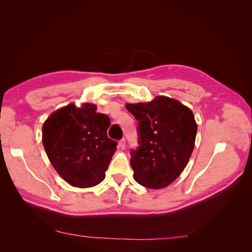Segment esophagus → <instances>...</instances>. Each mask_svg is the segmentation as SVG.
<instances>
[{"instance_id": "1", "label": "esophagus", "mask_w": 252, "mask_h": 252, "mask_svg": "<svg viewBox=\"0 0 252 252\" xmlns=\"http://www.w3.org/2000/svg\"><path fill=\"white\" fill-rule=\"evenodd\" d=\"M119 147L121 149H124L126 147V141H125V139H122V140L119 141Z\"/></svg>"}]
</instances>
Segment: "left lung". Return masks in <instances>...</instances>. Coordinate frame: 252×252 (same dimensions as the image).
<instances>
[{"label": "left lung", "mask_w": 252, "mask_h": 252, "mask_svg": "<svg viewBox=\"0 0 252 252\" xmlns=\"http://www.w3.org/2000/svg\"><path fill=\"white\" fill-rule=\"evenodd\" d=\"M126 108L139 121V146L130 150L135 182L151 189L168 186L192 154L197 129L192 111L167 96Z\"/></svg>", "instance_id": "left-lung-1"}]
</instances>
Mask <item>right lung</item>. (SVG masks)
I'll return each instance as SVG.
<instances>
[{
    "label": "right lung",
    "mask_w": 252,
    "mask_h": 252,
    "mask_svg": "<svg viewBox=\"0 0 252 252\" xmlns=\"http://www.w3.org/2000/svg\"><path fill=\"white\" fill-rule=\"evenodd\" d=\"M85 103L69 104L43 125V145L58 173L70 185L93 187L104 180L118 143L108 138L110 119Z\"/></svg>",
    "instance_id": "add662e5"
}]
</instances>
